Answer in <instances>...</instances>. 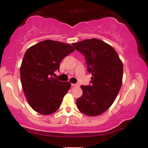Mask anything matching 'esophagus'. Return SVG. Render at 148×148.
Instances as JSON below:
<instances>
[{"mask_svg":"<svg viewBox=\"0 0 148 148\" xmlns=\"http://www.w3.org/2000/svg\"><path fill=\"white\" fill-rule=\"evenodd\" d=\"M72 86H79V84H77V83H76V84H72Z\"/></svg>","mask_w":148,"mask_h":148,"instance_id":"esophagus-1","label":"esophagus"}]
</instances>
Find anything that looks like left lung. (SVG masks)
I'll return each instance as SVG.
<instances>
[{
  "label": "left lung",
  "mask_w": 148,
  "mask_h": 148,
  "mask_svg": "<svg viewBox=\"0 0 148 148\" xmlns=\"http://www.w3.org/2000/svg\"><path fill=\"white\" fill-rule=\"evenodd\" d=\"M72 45L84 56L92 74L91 85L80 86L82 95L76 100V106L85 115H100L109 109L121 89L123 62L113 47L99 39H86Z\"/></svg>",
  "instance_id": "8db88e82"
}]
</instances>
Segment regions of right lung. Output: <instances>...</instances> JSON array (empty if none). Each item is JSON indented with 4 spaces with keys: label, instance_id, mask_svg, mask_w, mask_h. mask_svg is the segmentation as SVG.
Returning <instances> with one entry per match:
<instances>
[{
    "label": "right lung",
    "instance_id": "1",
    "mask_svg": "<svg viewBox=\"0 0 148 148\" xmlns=\"http://www.w3.org/2000/svg\"><path fill=\"white\" fill-rule=\"evenodd\" d=\"M74 50L69 44L45 40L25 53L20 68L21 85L29 106L38 113L49 115L60 107L71 84L53 76L63 59Z\"/></svg>",
    "mask_w": 148,
    "mask_h": 148
}]
</instances>
